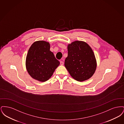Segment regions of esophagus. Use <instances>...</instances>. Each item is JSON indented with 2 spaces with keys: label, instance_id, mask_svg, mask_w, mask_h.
<instances>
[{
  "label": "esophagus",
  "instance_id": "obj_1",
  "mask_svg": "<svg viewBox=\"0 0 124 124\" xmlns=\"http://www.w3.org/2000/svg\"><path fill=\"white\" fill-rule=\"evenodd\" d=\"M60 65H64V62L63 61H60Z\"/></svg>",
  "mask_w": 124,
  "mask_h": 124
}]
</instances>
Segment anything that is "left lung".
Instances as JSON below:
<instances>
[{"instance_id":"8db88e82","label":"left lung","mask_w":124,"mask_h":124,"mask_svg":"<svg viewBox=\"0 0 124 124\" xmlns=\"http://www.w3.org/2000/svg\"><path fill=\"white\" fill-rule=\"evenodd\" d=\"M68 56L65 66L74 79L82 82L94 73L97 61L91 47L85 42L75 41L67 46Z\"/></svg>"}]
</instances>
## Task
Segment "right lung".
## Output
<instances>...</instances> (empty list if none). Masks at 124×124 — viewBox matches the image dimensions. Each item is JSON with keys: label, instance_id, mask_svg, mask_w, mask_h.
Instances as JSON below:
<instances>
[{"label": "right lung", "instance_id": "obj_1", "mask_svg": "<svg viewBox=\"0 0 124 124\" xmlns=\"http://www.w3.org/2000/svg\"><path fill=\"white\" fill-rule=\"evenodd\" d=\"M50 49L49 42L37 41L31 45L27 54L26 70L31 77L39 81L48 80L60 64Z\"/></svg>", "mask_w": 124, "mask_h": 124}]
</instances>
